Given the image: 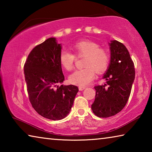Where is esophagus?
Wrapping results in <instances>:
<instances>
[{
    "mask_svg": "<svg viewBox=\"0 0 152 152\" xmlns=\"http://www.w3.org/2000/svg\"><path fill=\"white\" fill-rule=\"evenodd\" d=\"M78 88H79V91H83V90L86 88V86H79Z\"/></svg>",
    "mask_w": 152,
    "mask_h": 152,
    "instance_id": "esophagus-1",
    "label": "esophagus"
}]
</instances>
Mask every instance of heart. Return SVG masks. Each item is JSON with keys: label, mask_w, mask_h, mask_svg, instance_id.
Instances as JSON below:
<instances>
[{"label": "heart", "mask_w": 152, "mask_h": 152, "mask_svg": "<svg viewBox=\"0 0 152 152\" xmlns=\"http://www.w3.org/2000/svg\"><path fill=\"white\" fill-rule=\"evenodd\" d=\"M74 53L66 50L61 51L59 60L66 71L74 68L76 56H84L83 68L78 69L69 76L71 84L80 86H86L93 80L95 72L101 74L107 70L110 61L109 53L106 49L100 47L97 43L90 40H82L74 43L72 47Z\"/></svg>", "instance_id": "b5f03b06"}]
</instances>
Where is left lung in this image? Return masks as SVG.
Returning <instances> with one entry per match:
<instances>
[{
	"instance_id": "obj_1",
	"label": "left lung",
	"mask_w": 152,
	"mask_h": 152,
	"mask_svg": "<svg viewBox=\"0 0 152 152\" xmlns=\"http://www.w3.org/2000/svg\"><path fill=\"white\" fill-rule=\"evenodd\" d=\"M110 62L103 76L104 85L95 86L96 95L91 109L99 117L119 113L127 104L135 79L134 64L127 48L118 41L110 43Z\"/></svg>"
}]
</instances>
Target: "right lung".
<instances>
[{
	"label": "right lung",
	"instance_id": "right-lung-1",
	"mask_svg": "<svg viewBox=\"0 0 152 152\" xmlns=\"http://www.w3.org/2000/svg\"><path fill=\"white\" fill-rule=\"evenodd\" d=\"M61 44L51 37L33 49L24 65L31 104L38 114L51 120L67 116L78 92L76 86H58L64 80L59 60Z\"/></svg>",
	"mask_w": 152,
	"mask_h": 152
}]
</instances>
